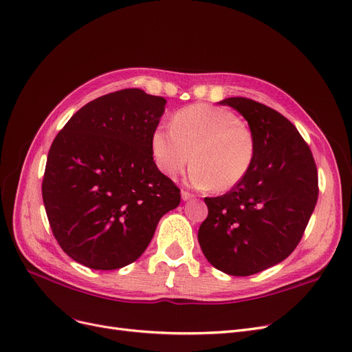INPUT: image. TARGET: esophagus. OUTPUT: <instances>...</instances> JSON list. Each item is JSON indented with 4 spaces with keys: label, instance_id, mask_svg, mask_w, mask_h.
I'll return each mask as SVG.
<instances>
[{
    "label": "esophagus",
    "instance_id": "esophagus-1",
    "mask_svg": "<svg viewBox=\"0 0 352 352\" xmlns=\"http://www.w3.org/2000/svg\"><path fill=\"white\" fill-rule=\"evenodd\" d=\"M192 198H195L193 193H190V192H188V190L182 192V199H184V201H189V199H192Z\"/></svg>",
    "mask_w": 352,
    "mask_h": 352
}]
</instances>
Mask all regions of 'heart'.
Returning <instances> with one entry per match:
<instances>
[{"instance_id":"b5f03b06","label":"heart","mask_w":352,"mask_h":352,"mask_svg":"<svg viewBox=\"0 0 352 352\" xmlns=\"http://www.w3.org/2000/svg\"><path fill=\"white\" fill-rule=\"evenodd\" d=\"M150 147L154 163L168 177L185 170L192 153V185L219 193L241 184L257 154L254 131L234 112L208 104L176 111L170 129L153 131Z\"/></svg>"}]
</instances>
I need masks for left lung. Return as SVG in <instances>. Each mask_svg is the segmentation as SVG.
I'll return each instance as SVG.
<instances>
[{"label":"left lung","mask_w":352,"mask_h":352,"mask_svg":"<svg viewBox=\"0 0 352 352\" xmlns=\"http://www.w3.org/2000/svg\"><path fill=\"white\" fill-rule=\"evenodd\" d=\"M254 131L257 154L240 185L205 198L198 240L208 261L231 276H251L287 258L315 209L319 186L312 151L280 112L250 98H227Z\"/></svg>","instance_id":"8db88e82"}]
</instances>
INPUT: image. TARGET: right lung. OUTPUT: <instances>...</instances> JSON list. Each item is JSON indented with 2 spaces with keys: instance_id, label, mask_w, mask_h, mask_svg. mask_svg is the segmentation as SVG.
Wrapping results in <instances>:
<instances>
[{
  "instance_id": "obj_1",
  "label": "right lung",
  "mask_w": 352,
  "mask_h": 352,
  "mask_svg": "<svg viewBox=\"0 0 352 352\" xmlns=\"http://www.w3.org/2000/svg\"><path fill=\"white\" fill-rule=\"evenodd\" d=\"M166 100L129 88L82 107L50 146L41 195L66 254L116 270L143 254L180 189L154 163L150 138Z\"/></svg>"
}]
</instances>
